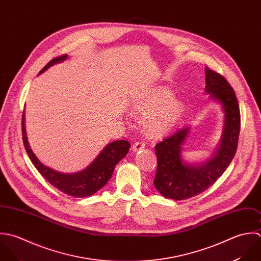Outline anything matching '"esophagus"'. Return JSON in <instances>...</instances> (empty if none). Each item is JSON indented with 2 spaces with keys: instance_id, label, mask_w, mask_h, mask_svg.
<instances>
[{
  "instance_id": "esophagus-1",
  "label": "esophagus",
  "mask_w": 261,
  "mask_h": 261,
  "mask_svg": "<svg viewBox=\"0 0 261 261\" xmlns=\"http://www.w3.org/2000/svg\"><path fill=\"white\" fill-rule=\"evenodd\" d=\"M143 149H145V144L142 143V142H137V143H135V144L133 145V147H132V150H133L134 152H139V151H141V150H143Z\"/></svg>"
}]
</instances>
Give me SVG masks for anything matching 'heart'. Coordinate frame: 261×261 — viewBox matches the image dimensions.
<instances>
[{"label": "heart", "instance_id": "obj_1", "mask_svg": "<svg viewBox=\"0 0 261 261\" xmlns=\"http://www.w3.org/2000/svg\"><path fill=\"white\" fill-rule=\"evenodd\" d=\"M172 98L171 90L160 87L142 94L133 100L130 109L135 114L144 115L142 124L149 137L164 136L178 121L184 105L180 100Z\"/></svg>", "mask_w": 261, "mask_h": 261}]
</instances>
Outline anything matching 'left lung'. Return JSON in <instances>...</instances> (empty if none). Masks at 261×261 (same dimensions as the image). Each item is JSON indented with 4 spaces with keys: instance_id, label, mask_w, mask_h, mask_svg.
<instances>
[{
    "instance_id": "obj_1",
    "label": "left lung",
    "mask_w": 261,
    "mask_h": 261,
    "mask_svg": "<svg viewBox=\"0 0 261 261\" xmlns=\"http://www.w3.org/2000/svg\"><path fill=\"white\" fill-rule=\"evenodd\" d=\"M205 92L222 104L225 113L221 142L213 157L199 164H189L181 157L182 145L189 127L177 129L172 136L155 146L157 172L156 189L165 197L176 200L195 196L213 185L232 162L240 134V110L235 92L228 81L205 67Z\"/></svg>"
}]
</instances>
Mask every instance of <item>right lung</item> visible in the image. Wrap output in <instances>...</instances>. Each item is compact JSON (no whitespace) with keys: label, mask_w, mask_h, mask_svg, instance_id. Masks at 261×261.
Returning <instances> with one entry per match:
<instances>
[{"label":"right lung","mask_w":261,"mask_h":261,"mask_svg":"<svg viewBox=\"0 0 261 261\" xmlns=\"http://www.w3.org/2000/svg\"><path fill=\"white\" fill-rule=\"evenodd\" d=\"M68 55H64L51 60L39 72L42 74L49 67L64 62ZM25 114H22V136L26 152L35 166L37 171L42 175L53 186L63 191L64 193L75 197H87L99 189H101L111 178L114 168L117 163L126 156L129 150V143L127 141H114L109 143L97 156V158L88 166L86 169L76 173H62L43 165L37 157L33 154L26 137L25 130Z\"/></svg>","instance_id":"obj_1"}]
</instances>
